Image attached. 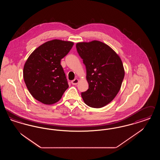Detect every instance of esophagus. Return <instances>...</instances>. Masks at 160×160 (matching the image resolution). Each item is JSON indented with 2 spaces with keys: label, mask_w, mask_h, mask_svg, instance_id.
<instances>
[{
  "label": "esophagus",
  "mask_w": 160,
  "mask_h": 160,
  "mask_svg": "<svg viewBox=\"0 0 160 160\" xmlns=\"http://www.w3.org/2000/svg\"><path fill=\"white\" fill-rule=\"evenodd\" d=\"M78 82H79V80L77 78H76V79L71 81V83L72 85H76L78 83Z\"/></svg>",
  "instance_id": "esophagus-1"
}]
</instances>
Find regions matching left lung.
Instances as JSON below:
<instances>
[{
    "label": "left lung",
    "instance_id": "8db88e82",
    "mask_svg": "<svg viewBox=\"0 0 160 160\" xmlns=\"http://www.w3.org/2000/svg\"><path fill=\"white\" fill-rule=\"evenodd\" d=\"M77 52L86 69L89 89L81 93L88 106L101 108L110 102L119 91L125 71L113 50L98 41L78 42Z\"/></svg>",
    "mask_w": 160,
    "mask_h": 160
}]
</instances>
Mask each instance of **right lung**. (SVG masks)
I'll list each match as a JSON object with an SVG mask.
<instances>
[{
    "label": "right lung",
    "mask_w": 160,
    "mask_h": 160,
    "mask_svg": "<svg viewBox=\"0 0 160 160\" xmlns=\"http://www.w3.org/2000/svg\"><path fill=\"white\" fill-rule=\"evenodd\" d=\"M74 43L54 39L39 46L31 54L23 68V77L32 97L45 104L61 99L69 86L61 61Z\"/></svg>",
    "instance_id": "1"
}]
</instances>
